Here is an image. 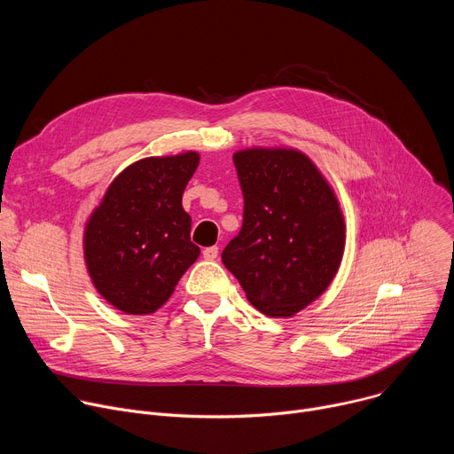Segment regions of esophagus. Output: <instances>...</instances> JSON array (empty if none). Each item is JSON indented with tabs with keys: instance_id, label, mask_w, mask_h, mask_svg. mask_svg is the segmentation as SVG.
Listing matches in <instances>:
<instances>
[{
	"instance_id": "34e87169",
	"label": "esophagus",
	"mask_w": 454,
	"mask_h": 454,
	"mask_svg": "<svg viewBox=\"0 0 454 454\" xmlns=\"http://www.w3.org/2000/svg\"><path fill=\"white\" fill-rule=\"evenodd\" d=\"M217 254H219V247L217 246H210V247L203 249V256L207 258V261H215Z\"/></svg>"
}]
</instances>
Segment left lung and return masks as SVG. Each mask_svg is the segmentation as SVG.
<instances>
[{
  "mask_svg": "<svg viewBox=\"0 0 454 454\" xmlns=\"http://www.w3.org/2000/svg\"><path fill=\"white\" fill-rule=\"evenodd\" d=\"M244 196L242 228L223 264L253 307L289 317L336 277L345 221L333 188L294 149H244L233 154Z\"/></svg>",
  "mask_w": 454,
  "mask_h": 454,
  "instance_id": "obj_1",
  "label": "left lung"
}]
</instances>
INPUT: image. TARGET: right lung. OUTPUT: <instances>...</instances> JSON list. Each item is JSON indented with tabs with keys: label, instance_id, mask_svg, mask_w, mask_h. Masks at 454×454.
<instances>
[{
	"label": "right lung",
	"instance_id": "right-lung-1",
	"mask_svg": "<svg viewBox=\"0 0 454 454\" xmlns=\"http://www.w3.org/2000/svg\"><path fill=\"white\" fill-rule=\"evenodd\" d=\"M198 153L145 158L109 184L84 231V256L97 291L127 314H151L198 261L183 210Z\"/></svg>",
	"mask_w": 454,
	"mask_h": 454
}]
</instances>
